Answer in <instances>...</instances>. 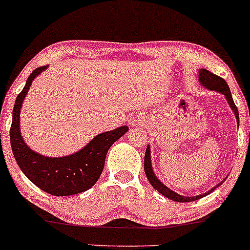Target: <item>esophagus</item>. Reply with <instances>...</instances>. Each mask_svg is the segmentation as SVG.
Wrapping results in <instances>:
<instances>
[{"label":"esophagus","instance_id":"1","mask_svg":"<svg viewBox=\"0 0 250 250\" xmlns=\"http://www.w3.org/2000/svg\"><path fill=\"white\" fill-rule=\"evenodd\" d=\"M143 119L142 118H140L138 114H136V116H133V117H131V119H130V124L132 125V126H139V125H142L143 124Z\"/></svg>","mask_w":250,"mask_h":250}]
</instances>
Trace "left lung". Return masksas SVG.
<instances>
[{
  "instance_id": "8db88e82",
  "label": "left lung",
  "mask_w": 250,
  "mask_h": 250,
  "mask_svg": "<svg viewBox=\"0 0 250 250\" xmlns=\"http://www.w3.org/2000/svg\"><path fill=\"white\" fill-rule=\"evenodd\" d=\"M198 79H200L201 85L204 86L206 88L210 89V91L220 92V93L226 95V99L228 100V103H229V105H230L232 112L235 113V117H236L237 124H238L237 107H236V105L234 104V100H232V97H231V92H230V89H229V86H228V83H226V80H224L223 78H221V77H218V75L214 74V73L209 72L208 69H203V68L200 69V75H198ZM144 170H145V173H146V177L148 179V182H150L151 186L155 188L157 191H158L159 193H162V195L165 196V197L169 198V200H172L175 202H181V203H184V202H192V201H196V200H200V198L204 197V196H207L208 193L214 191L216 188H217V186H216V187L212 188L211 190H209L208 192L202 193V195H197V196H192V197H191V196H190V197H186V196H182L177 192L172 191V190L169 189V188H167V186H164V184H163L162 182L159 181L158 178H157L155 172H153L152 164H151L150 146H147L146 151H145ZM222 183H223V182H221L218 186H221Z\"/></svg>"
}]
</instances>
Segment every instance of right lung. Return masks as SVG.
Returning <instances> with one entry per match:
<instances>
[{"label": "right lung", "instance_id": "right-lung-1", "mask_svg": "<svg viewBox=\"0 0 250 250\" xmlns=\"http://www.w3.org/2000/svg\"><path fill=\"white\" fill-rule=\"evenodd\" d=\"M47 66L34 69L28 77L26 86L16 97L10 126V144L20 169L30 182L53 196H71L88 190L102 175L108 148L128 131L120 126L113 131L98 134L85 147L64 157H44L27 146L20 132V112L24 97L33 80Z\"/></svg>", "mask_w": 250, "mask_h": 250}]
</instances>
